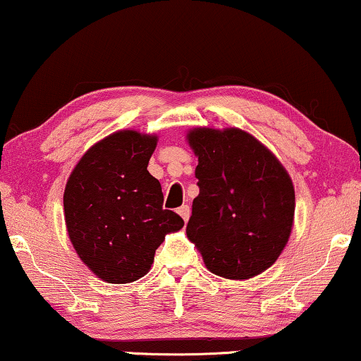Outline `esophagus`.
I'll return each mask as SVG.
<instances>
[{
  "instance_id": "1",
  "label": "esophagus",
  "mask_w": 361,
  "mask_h": 361,
  "mask_svg": "<svg viewBox=\"0 0 361 361\" xmlns=\"http://www.w3.org/2000/svg\"><path fill=\"white\" fill-rule=\"evenodd\" d=\"M176 212H178V214H180L181 218H183V221H185V223L188 221V218H190V207H188V204H183V207L178 208Z\"/></svg>"
}]
</instances>
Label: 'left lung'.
I'll return each instance as SVG.
<instances>
[{"label":"left lung","mask_w":361,"mask_h":361,"mask_svg":"<svg viewBox=\"0 0 361 361\" xmlns=\"http://www.w3.org/2000/svg\"><path fill=\"white\" fill-rule=\"evenodd\" d=\"M186 141L198 158L200 186L186 236L204 267L240 281L268 270L288 243L295 220L286 168L240 128L196 126Z\"/></svg>","instance_id":"8db88e82"}]
</instances>
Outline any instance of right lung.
Wrapping results in <instances>:
<instances>
[{"instance_id":"1","label":"right lung","mask_w":361,"mask_h":361,"mask_svg":"<svg viewBox=\"0 0 361 361\" xmlns=\"http://www.w3.org/2000/svg\"><path fill=\"white\" fill-rule=\"evenodd\" d=\"M158 136L120 130L88 148L66 181L68 236L81 262L106 283H131L152 268L154 252L185 221L163 209L161 185L148 161Z\"/></svg>"}]
</instances>
